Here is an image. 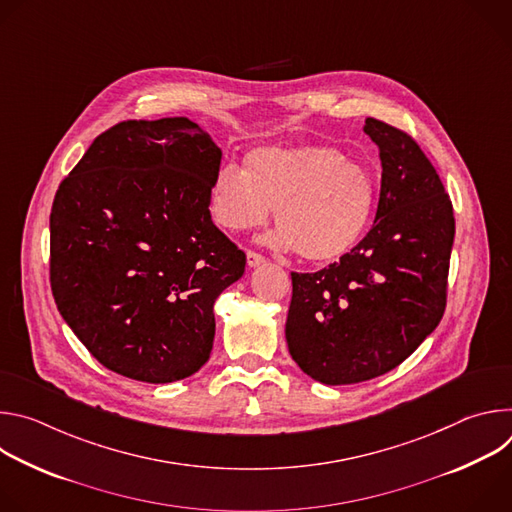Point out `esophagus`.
<instances>
[{
    "label": "esophagus",
    "instance_id": "obj_1",
    "mask_svg": "<svg viewBox=\"0 0 512 512\" xmlns=\"http://www.w3.org/2000/svg\"><path fill=\"white\" fill-rule=\"evenodd\" d=\"M267 259L261 255V253H257V251H253V249H249L247 251V263H249V267H259V265H263Z\"/></svg>",
    "mask_w": 512,
    "mask_h": 512
}]
</instances>
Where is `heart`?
Segmentation results:
<instances>
[{"instance_id": "b5f03b06", "label": "heart", "mask_w": 512, "mask_h": 512, "mask_svg": "<svg viewBox=\"0 0 512 512\" xmlns=\"http://www.w3.org/2000/svg\"><path fill=\"white\" fill-rule=\"evenodd\" d=\"M379 200L375 172L332 145H265L227 164L210 188V214L223 229L243 233L265 225L275 208L271 241L310 263L346 255L369 231Z\"/></svg>"}]
</instances>
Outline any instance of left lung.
I'll use <instances>...</instances> for the list:
<instances>
[{
  "label": "left lung",
  "instance_id": "left-lung-1",
  "mask_svg": "<svg viewBox=\"0 0 512 512\" xmlns=\"http://www.w3.org/2000/svg\"><path fill=\"white\" fill-rule=\"evenodd\" d=\"M364 133L379 145L383 166L371 231L324 269L291 271L287 348L324 385L399 367L440 324L448 300L450 194L407 131L367 117Z\"/></svg>",
  "mask_w": 512,
  "mask_h": 512
}]
</instances>
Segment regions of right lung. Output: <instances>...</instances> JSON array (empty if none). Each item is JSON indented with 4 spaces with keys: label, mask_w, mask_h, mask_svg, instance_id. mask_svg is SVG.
<instances>
[{
    "label": "right lung",
    "mask_w": 512,
    "mask_h": 512,
    "mask_svg": "<svg viewBox=\"0 0 512 512\" xmlns=\"http://www.w3.org/2000/svg\"><path fill=\"white\" fill-rule=\"evenodd\" d=\"M223 152L186 117L103 131L50 212L58 312L109 371L172 383L210 358L214 300L245 253L210 218Z\"/></svg>",
    "instance_id": "right-lung-1"
}]
</instances>
